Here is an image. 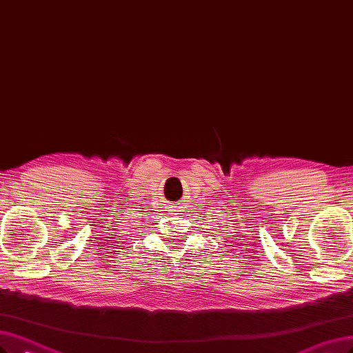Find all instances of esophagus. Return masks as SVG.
Returning a JSON list of instances; mask_svg holds the SVG:
<instances>
[{"mask_svg": "<svg viewBox=\"0 0 353 353\" xmlns=\"http://www.w3.org/2000/svg\"><path fill=\"white\" fill-rule=\"evenodd\" d=\"M175 209H176V208H174V205H172V209H171V210H172V212H176Z\"/></svg>", "mask_w": 353, "mask_h": 353, "instance_id": "1", "label": "esophagus"}]
</instances>
